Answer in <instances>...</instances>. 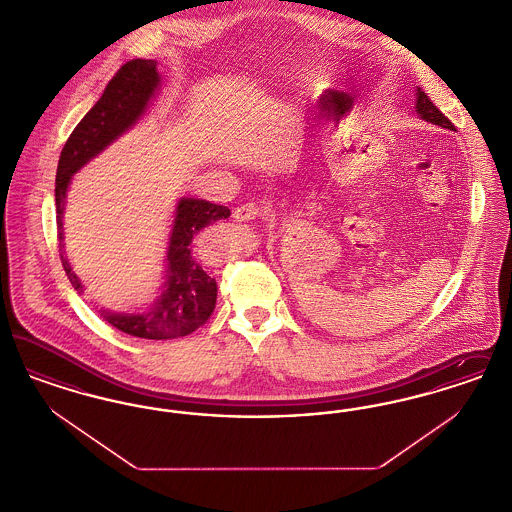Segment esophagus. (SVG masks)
I'll list each match as a JSON object with an SVG mask.
<instances>
[{
	"mask_svg": "<svg viewBox=\"0 0 512 512\" xmlns=\"http://www.w3.org/2000/svg\"><path fill=\"white\" fill-rule=\"evenodd\" d=\"M263 215H265L263 207H259V205H255V203L240 205V207L234 209V213H232V217L236 220H240V222H249V220L259 219V217H263Z\"/></svg>",
	"mask_w": 512,
	"mask_h": 512,
	"instance_id": "esophagus-1",
	"label": "esophagus"
}]
</instances>
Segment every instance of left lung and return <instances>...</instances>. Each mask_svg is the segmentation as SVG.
<instances>
[{
  "label": "left lung",
  "mask_w": 512,
  "mask_h": 512,
  "mask_svg": "<svg viewBox=\"0 0 512 512\" xmlns=\"http://www.w3.org/2000/svg\"><path fill=\"white\" fill-rule=\"evenodd\" d=\"M416 113L422 121L432 122V124H438L441 128H449V130H455L453 122L449 121L438 107L434 105V101L428 98L420 88L416 90Z\"/></svg>",
  "instance_id": "1"
}]
</instances>
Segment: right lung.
<instances>
[{"mask_svg": "<svg viewBox=\"0 0 512 512\" xmlns=\"http://www.w3.org/2000/svg\"><path fill=\"white\" fill-rule=\"evenodd\" d=\"M161 76L157 61L132 59L124 63L109 80L98 103L76 124L61 151L55 176L57 238L61 263L74 290L84 293L80 278L74 274L63 251V211L74 172L80 171L126 130L146 115L147 107L159 92ZM230 217V209L205 199L182 197L176 207L171 240L167 249V280L155 303L142 313L101 311L111 326L144 340L182 338L203 326L215 311L217 282L197 259L195 242L203 228Z\"/></svg>", "mask_w": 512, "mask_h": 512, "instance_id": "right-lung-1", "label": "right lung"}]
</instances>
